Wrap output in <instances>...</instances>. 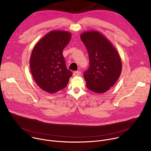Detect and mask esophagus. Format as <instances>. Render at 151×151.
<instances>
[{"label": "esophagus", "instance_id": "obj_1", "mask_svg": "<svg viewBox=\"0 0 151 151\" xmlns=\"http://www.w3.org/2000/svg\"><path fill=\"white\" fill-rule=\"evenodd\" d=\"M81 75V72L79 71H75L73 73V76H79Z\"/></svg>", "mask_w": 151, "mask_h": 151}]
</instances>
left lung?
Here are the masks:
<instances>
[{"label": "left lung", "instance_id": "8db88e82", "mask_svg": "<svg viewBox=\"0 0 151 151\" xmlns=\"http://www.w3.org/2000/svg\"><path fill=\"white\" fill-rule=\"evenodd\" d=\"M80 37L90 59V67L83 73L87 87L96 93H104L115 84L121 75L119 54L111 42L98 31L84 32Z\"/></svg>", "mask_w": 151, "mask_h": 151}]
</instances>
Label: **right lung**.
I'll return each instance as SVG.
<instances>
[{"label":"right lung","mask_w":151,"mask_h":151,"mask_svg":"<svg viewBox=\"0 0 151 151\" xmlns=\"http://www.w3.org/2000/svg\"><path fill=\"white\" fill-rule=\"evenodd\" d=\"M68 31L52 30L35 45L30 58V69L39 87L50 94L65 88L72 73L66 66L63 50L71 39Z\"/></svg>","instance_id":"1"}]
</instances>
